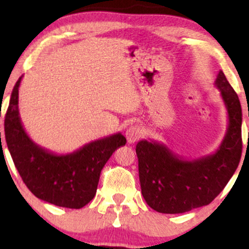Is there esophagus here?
<instances>
[{
  "instance_id": "1",
  "label": "esophagus",
  "mask_w": 249,
  "mask_h": 249,
  "mask_svg": "<svg viewBox=\"0 0 249 249\" xmlns=\"http://www.w3.org/2000/svg\"><path fill=\"white\" fill-rule=\"evenodd\" d=\"M128 143H134L143 136V129L139 125H131L125 132Z\"/></svg>"
}]
</instances>
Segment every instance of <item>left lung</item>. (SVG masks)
Wrapping results in <instances>:
<instances>
[{
	"label": "left lung",
	"mask_w": 249,
	"mask_h": 249,
	"mask_svg": "<svg viewBox=\"0 0 249 249\" xmlns=\"http://www.w3.org/2000/svg\"><path fill=\"white\" fill-rule=\"evenodd\" d=\"M214 85L228 113L226 135L214 153L186 160L162 143L142 140L136 144L142 195L157 212L176 214L210 204L239 164L243 150L239 98L222 71Z\"/></svg>",
	"instance_id": "1"
}]
</instances>
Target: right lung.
Wrapping results in <instances>:
<instances>
[{
    "instance_id": "add662e5",
    "label": "right lung",
    "mask_w": 249,
    "mask_h": 249,
    "mask_svg": "<svg viewBox=\"0 0 249 249\" xmlns=\"http://www.w3.org/2000/svg\"><path fill=\"white\" fill-rule=\"evenodd\" d=\"M12 90L4 120L8 149L23 183L36 197L56 206L81 209L94 197L101 169L126 139L116 133L68 155H56L36 144L19 116V87Z\"/></svg>"
}]
</instances>
